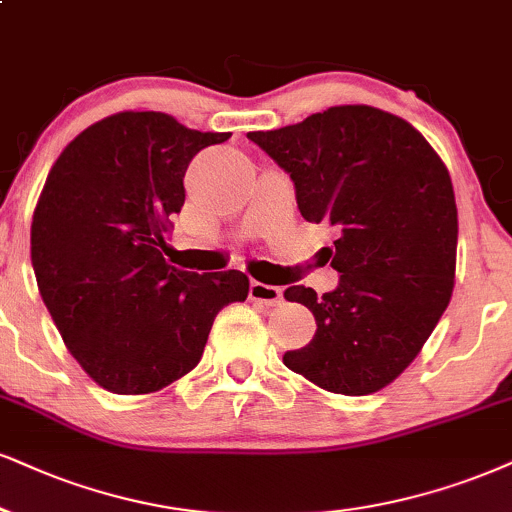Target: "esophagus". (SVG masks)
<instances>
[{"label":"esophagus","mask_w":512,"mask_h":512,"mask_svg":"<svg viewBox=\"0 0 512 512\" xmlns=\"http://www.w3.org/2000/svg\"><path fill=\"white\" fill-rule=\"evenodd\" d=\"M249 299H254V301H258V304H263V306H277L282 301V287L263 285V282L251 280Z\"/></svg>","instance_id":"esophagus-1"}]
</instances>
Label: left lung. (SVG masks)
Returning <instances> with one entry per match:
<instances>
[{
	"instance_id": "8db88e82",
	"label": "left lung",
	"mask_w": 512,
	"mask_h": 512,
	"mask_svg": "<svg viewBox=\"0 0 512 512\" xmlns=\"http://www.w3.org/2000/svg\"><path fill=\"white\" fill-rule=\"evenodd\" d=\"M292 178L308 223L339 232L327 261L339 285H294L315 337L282 361L334 394L363 396L408 368L446 311L456 277L451 175L413 125L372 106H332L304 123L249 132Z\"/></svg>"
}]
</instances>
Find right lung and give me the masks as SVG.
Returning a JSON list of instances; mask_svg holds the SVG:
<instances>
[{
	"label": "right lung",
	"instance_id": "add662e5",
	"mask_svg": "<svg viewBox=\"0 0 512 512\" xmlns=\"http://www.w3.org/2000/svg\"><path fill=\"white\" fill-rule=\"evenodd\" d=\"M230 132L125 111L61 151L37 201L30 256L42 301L82 370L113 394H149L201 361L220 308L244 301L239 270L192 273L163 258L185 170Z\"/></svg>",
	"mask_w": 512,
	"mask_h": 512
}]
</instances>
